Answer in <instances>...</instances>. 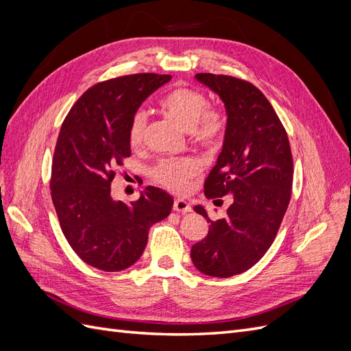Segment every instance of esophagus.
<instances>
[{
    "label": "esophagus",
    "instance_id": "obj_1",
    "mask_svg": "<svg viewBox=\"0 0 351 351\" xmlns=\"http://www.w3.org/2000/svg\"><path fill=\"white\" fill-rule=\"evenodd\" d=\"M173 209L177 210V212H183V214H186V212H190V209H192V208H190V204H189V202H186L184 199H176Z\"/></svg>",
    "mask_w": 351,
    "mask_h": 351
}]
</instances>
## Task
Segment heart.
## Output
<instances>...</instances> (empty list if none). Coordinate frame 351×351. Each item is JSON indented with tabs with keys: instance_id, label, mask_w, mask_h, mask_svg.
<instances>
[{
	"instance_id": "heart-1",
	"label": "heart",
	"mask_w": 351,
	"mask_h": 351,
	"mask_svg": "<svg viewBox=\"0 0 351 351\" xmlns=\"http://www.w3.org/2000/svg\"><path fill=\"white\" fill-rule=\"evenodd\" d=\"M158 107L164 115L189 132L193 142L205 147H215L226 134L227 119L219 110L209 107L206 95L189 88H176L159 99ZM146 132V117L137 111L129 125V142L137 147L143 143ZM200 162L195 158L162 159L154 168V177L159 184L183 192L190 178L200 171Z\"/></svg>"
}]
</instances>
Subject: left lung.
<instances>
[{
  "mask_svg": "<svg viewBox=\"0 0 351 351\" xmlns=\"http://www.w3.org/2000/svg\"><path fill=\"white\" fill-rule=\"evenodd\" d=\"M224 102V145L205 182L208 199L232 196L227 217L208 218V236L190 258L205 275L228 278L258 263L277 236L290 204L293 156L289 136L265 95L252 83L224 74L195 76Z\"/></svg>",
  "mask_w": 351,
  "mask_h": 351,
  "instance_id": "obj_1",
  "label": "left lung"
}]
</instances>
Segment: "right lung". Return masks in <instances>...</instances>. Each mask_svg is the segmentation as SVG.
<instances>
[{"label":"right lung","mask_w":351,"mask_h":351,"mask_svg":"<svg viewBox=\"0 0 351 351\" xmlns=\"http://www.w3.org/2000/svg\"><path fill=\"white\" fill-rule=\"evenodd\" d=\"M169 80V74L141 73L97 83L61 125L52 159V204L71 249L93 268L132 267L142 256L149 228L171 212L173 197L154 186L130 205L111 196L115 169L132 154V117Z\"/></svg>","instance_id":"add662e5"}]
</instances>
